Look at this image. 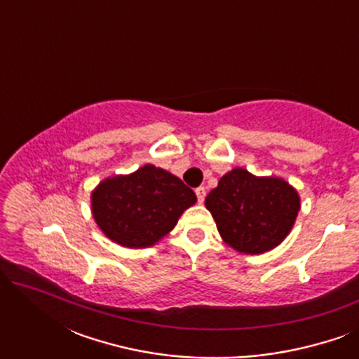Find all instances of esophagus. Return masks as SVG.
Here are the masks:
<instances>
[{"instance_id": "esophagus-1", "label": "esophagus", "mask_w": 359, "mask_h": 359, "mask_svg": "<svg viewBox=\"0 0 359 359\" xmlns=\"http://www.w3.org/2000/svg\"><path fill=\"white\" fill-rule=\"evenodd\" d=\"M196 196H198L199 203H204V198H205V188H204V186H199V188H196Z\"/></svg>"}]
</instances>
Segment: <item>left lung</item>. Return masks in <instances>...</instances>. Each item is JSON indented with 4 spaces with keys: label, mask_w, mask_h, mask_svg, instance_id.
<instances>
[{
    "label": "left lung",
    "mask_w": 359,
    "mask_h": 359,
    "mask_svg": "<svg viewBox=\"0 0 359 359\" xmlns=\"http://www.w3.org/2000/svg\"><path fill=\"white\" fill-rule=\"evenodd\" d=\"M205 208L225 243L258 255L279 245L292 229L299 196L281 178H257L243 168L224 175L205 198Z\"/></svg>",
    "instance_id": "obj_1"
}]
</instances>
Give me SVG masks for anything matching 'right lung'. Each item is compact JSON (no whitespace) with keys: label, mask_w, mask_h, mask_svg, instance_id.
<instances>
[{"label":"right lung","mask_w":359,"mask_h":359,"mask_svg":"<svg viewBox=\"0 0 359 359\" xmlns=\"http://www.w3.org/2000/svg\"><path fill=\"white\" fill-rule=\"evenodd\" d=\"M194 203L193 189L154 165L129 176L107 178L91 194L93 215L102 232L129 248L158 242Z\"/></svg>","instance_id":"obj_1"}]
</instances>
